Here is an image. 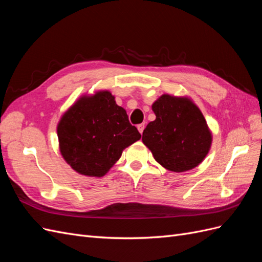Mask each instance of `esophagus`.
Here are the masks:
<instances>
[{"label":"esophagus","mask_w":262,"mask_h":262,"mask_svg":"<svg viewBox=\"0 0 262 262\" xmlns=\"http://www.w3.org/2000/svg\"><path fill=\"white\" fill-rule=\"evenodd\" d=\"M144 128H145V124H144V123H140V124H138V130H139V132H140L141 134L143 133Z\"/></svg>","instance_id":"34e87169"}]
</instances>
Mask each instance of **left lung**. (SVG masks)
<instances>
[{"label": "left lung", "instance_id": "8db88e82", "mask_svg": "<svg viewBox=\"0 0 262 262\" xmlns=\"http://www.w3.org/2000/svg\"><path fill=\"white\" fill-rule=\"evenodd\" d=\"M156 116L143 131L142 141L155 161L170 171L196 167L207 156L212 136L207 121L187 97L164 94L152 105Z\"/></svg>", "mask_w": 262, "mask_h": 262}]
</instances>
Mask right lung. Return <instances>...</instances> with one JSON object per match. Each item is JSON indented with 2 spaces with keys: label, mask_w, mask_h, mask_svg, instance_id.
Listing matches in <instances>:
<instances>
[{
  "label": "right lung",
  "mask_w": 262,
  "mask_h": 262,
  "mask_svg": "<svg viewBox=\"0 0 262 262\" xmlns=\"http://www.w3.org/2000/svg\"><path fill=\"white\" fill-rule=\"evenodd\" d=\"M58 138L63 158L75 171L102 177L141 134L112 93L104 91L83 96L62 116Z\"/></svg>",
  "instance_id": "obj_1"
}]
</instances>
